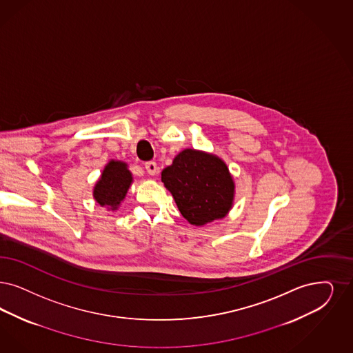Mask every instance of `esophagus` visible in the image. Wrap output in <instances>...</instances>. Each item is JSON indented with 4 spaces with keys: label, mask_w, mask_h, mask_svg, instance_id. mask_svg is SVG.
I'll use <instances>...</instances> for the list:
<instances>
[{
    "label": "esophagus",
    "mask_w": 353,
    "mask_h": 353,
    "mask_svg": "<svg viewBox=\"0 0 353 353\" xmlns=\"http://www.w3.org/2000/svg\"><path fill=\"white\" fill-rule=\"evenodd\" d=\"M145 169H146L149 175H154L158 170L157 163L154 161H149V162L145 163Z\"/></svg>",
    "instance_id": "1"
}]
</instances>
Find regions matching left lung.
<instances>
[{"label":"left lung","instance_id":"obj_1","mask_svg":"<svg viewBox=\"0 0 353 353\" xmlns=\"http://www.w3.org/2000/svg\"><path fill=\"white\" fill-rule=\"evenodd\" d=\"M161 179L191 225L225 217L234 201V181L226 163L201 150L184 149L162 170Z\"/></svg>","mask_w":353,"mask_h":353}]
</instances>
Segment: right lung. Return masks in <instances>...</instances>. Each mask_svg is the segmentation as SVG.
<instances>
[{
  "label": "right lung",
  "mask_w": 353,
  "mask_h": 353,
  "mask_svg": "<svg viewBox=\"0 0 353 353\" xmlns=\"http://www.w3.org/2000/svg\"><path fill=\"white\" fill-rule=\"evenodd\" d=\"M132 181L133 178L127 163L114 159L110 161L94 187L92 195L95 201L102 207L117 210L127 195Z\"/></svg>",
  "instance_id": "1"
}]
</instances>
